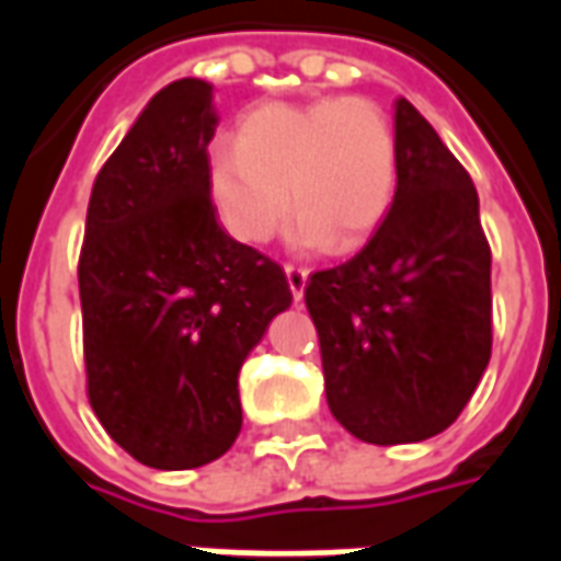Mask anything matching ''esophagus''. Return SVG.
Segmentation results:
<instances>
[{"label": "esophagus", "mask_w": 561, "mask_h": 561, "mask_svg": "<svg viewBox=\"0 0 561 561\" xmlns=\"http://www.w3.org/2000/svg\"><path fill=\"white\" fill-rule=\"evenodd\" d=\"M285 276H288V288H291L294 304H300L304 300L306 279H309V270L297 267V264H285Z\"/></svg>", "instance_id": "obj_1"}]
</instances>
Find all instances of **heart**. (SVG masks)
I'll list each match as a JSON object with an SVG mask.
<instances>
[{"instance_id":"obj_1","label":"heart","mask_w":561,"mask_h":561,"mask_svg":"<svg viewBox=\"0 0 561 561\" xmlns=\"http://www.w3.org/2000/svg\"><path fill=\"white\" fill-rule=\"evenodd\" d=\"M397 176V135L381 107L364 99L264 104L209 159V192L237 240L267 243L291 207L294 245L336 255L378 231Z\"/></svg>"}]
</instances>
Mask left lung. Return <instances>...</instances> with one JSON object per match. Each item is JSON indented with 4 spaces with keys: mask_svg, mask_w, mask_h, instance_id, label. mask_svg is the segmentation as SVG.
<instances>
[{
    "mask_svg": "<svg viewBox=\"0 0 561 561\" xmlns=\"http://www.w3.org/2000/svg\"><path fill=\"white\" fill-rule=\"evenodd\" d=\"M388 216L340 267L306 282L333 417L369 445L433 438L490 364V243L478 192L435 128L400 99Z\"/></svg>",
    "mask_w": 561,
    "mask_h": 561,
    "instance_id": "8db88e82",
    "label": "left lung"
}]
</instances>
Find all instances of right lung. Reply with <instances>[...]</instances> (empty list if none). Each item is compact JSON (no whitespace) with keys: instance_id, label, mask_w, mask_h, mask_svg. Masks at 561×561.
<instances>
[{"instance_id":"obj_1","label":"right lung","mask_w":561,"mask_h":561,"mask_svg":"<svg viewBox=\"0 0 561 561\" xmlns=\"http://www.w3.org/2000/svg\"><path fill=\"white\" fill-rule=\"evenodd\" d=\"M216 126L207 80L156 92L95 176L80 249L92 412L161 471L207 466L233 445L240 366L291 306L279 264L216 221Z\"/></svg>"}]
</instances>
